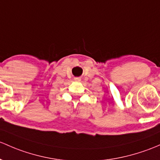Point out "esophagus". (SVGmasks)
Segmentation results:
<instances>
[{
  "mask_svg": "<svg viewBox=\"0 0 160 160\" xmlns=\"http://www.w3.org/2000/svg\"><path fill=\"white\" fill-rule=\"evenodd\" d=\"M75 81H77V82H80V77H76V78H74Z\"/></svg>",
  "mask_w": 160,
  "mask_h": 160,
  "instance_id": "34e87169",
  "label": "esophagus"
}]
</instances>
